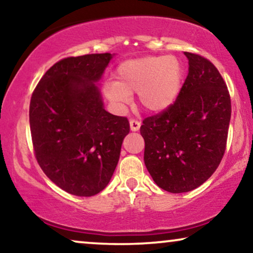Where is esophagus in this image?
<instances>
[{"label":"esophagus","instance_id":"1","mask_svg":"<svg viewBox=\"0 0 253 253\" xmlns=\"http://www.w3.org/2000/svg\"><path fill=\"white\" fill-rule=\"evenodd\" d=\"M139 127H140L139 121L133 120V119L130 120V129H131V131H138V130H139Z\"/></svg>","mask_w":253,"mask_h":253}]
</instances>
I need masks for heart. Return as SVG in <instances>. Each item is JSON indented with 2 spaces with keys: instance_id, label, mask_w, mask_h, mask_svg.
<instances>
[{
  "instance_id": "obj_1",
  "label": "heart",
  "mask_w": 253,
  "mask_h": 253,
  "mask_svg": "<svg viewBox=\"0 0 253 253\" xmlns=\"http://www.w3.org/2000/svg\"><path fill=\"white\" fill-rule=\"evenodd\" d=\"M115 82L103 86L106 98L117 108L138 93L141 107L151 113L170 108L182 91L184 70L175 56H145L124 62L117 68Z\"/></svg>"
}]
</instances>
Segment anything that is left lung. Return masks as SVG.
I'll use <instances>...</instances> for the list:
<instances>
[{
  "instance_id": "obj_1",
  "label": "left lung",
  "mask_w": 253,
  "mask_h": 253,
  "mask_svg": "<svg viewBox=\"0 0 253 253\" xmlns=\"http://www.w3.org/2000/svg\"><path fill=\"white\" fill-rule=\"evenodd\" d=\"M184 55L189 74L177 100L140 126L145 166L157 185L171 193L198 188L216 170L231 115L230 95L219 70L198 54Z\"/></svg>"
}]
</instances>
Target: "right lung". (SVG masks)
Wrapping results in <instances>:
<instances>
[{
    "label": "right lung",
    "mask_w": 253,
    "mask_h": 253,
    "mask_svg": "<svg viewBox=\"0 0 253 253\" xmlns=\"http://www.w3.org/2000/svg\"><path fill=\"white\" fill-rule=\"evenodd\" d=\"M112 54L67 57L34 88L30 127L37 161L58 188L91 197L108 184L130 126L103 108L96 85Z\"/></svg>",
    "instance_id": "add662e5"
}]
</instances>
